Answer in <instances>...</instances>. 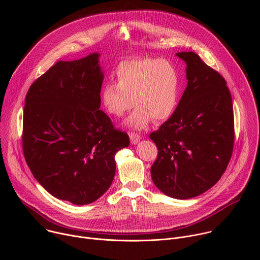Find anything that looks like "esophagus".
<instances>
[{"label":"esophagus","mask_w":260,"mask_h":260,"mask_svg":"<svg viewBox=\"0 0 260 260\" xmlns=\"http://www.w3.org/2000/svg\"><path fill=\"white\" fill-rule=\"evenodd\" d=\"M129 138H131L132 144H134V145L137 144L140 141V139H141V137L138 134H135V133H131L129 134Z\"/></svg>","instance_id":"esophagus-1"}]
</instances>
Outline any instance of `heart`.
<instances>
[{
  "instance_id": "b5f03b06",
  "label": "heart",
  "mask_w": 260,
  "mask_h": 260,
  "mask_svg": "<svg viewBox=\"0 0 260 260\" xmlns=\"http://www.w3.org/2000/svg\"><path fill=\"white\" fill-rule=\"evenodd\" d=\"M116 77L117 82H107L101 91L102 104L110 115L122 117L135 103L137 107L127 125L138 129L152 119L161 121L172 116L180 89V75L173 62L153 57L132 58L120 63Z\"/></svg>"
}]
</instances>
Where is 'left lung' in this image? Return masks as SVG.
Here are the masks:
<instances>
[{
  "label": "left lung",
  "instance_id": "8db88e82",
  "mask_svg": "<svg viewBox=\"0 0 260 260\" xmlns=\"http://www.w3.org/2000/svg\"><path fill=\"white\" fill-rule=\"evenodd\" d=\"M176 55L186 62L188 82L172 116L149 136L158 150L151 178L166 196L187 200L206 192L225 172L234 150V109L217 71L194 52Z\"/></svg>",
  "mask_w": 260,
  "mask_h": 260
}]
</instances>
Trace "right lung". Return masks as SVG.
<instances>
[{"label": "right lung", "mask_w": 260, "mask_h": 260, "mask_svg": "<svg viewBox=\"0 0 260 260\" xmlns=\"http://www.w3.org/2000/svg\"><path fill=\"white\" fill-rule=\"evenodd\" d=\"M99 53L57 61L25 96L22 149L25 161L54 198L87 205L111 186L115 154L129 145L101 106L104 73Z\"/></svg>", "instance_id": "right-lung-1"}]
</instances>
